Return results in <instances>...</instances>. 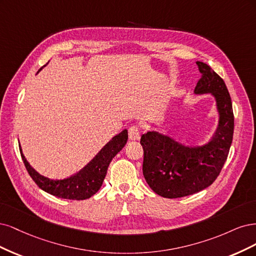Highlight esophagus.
Segmentation results:
<instances>
[{
    "mask_svg": "<svg viewBox=\"0 0 256 256\" xmlns=\"http://www.w3.org/2000/svg\"><path fill=\"white\" fill-rule=\"evenodd\" d=\"M140 138V130L136 126H130L128 128V139L130 140H138Z\"/></svg>",
    "mask_w": 256,
    "mask_h": 256,
    "instance_id": "1",
    "label": "esophagus"
}]
</instances>
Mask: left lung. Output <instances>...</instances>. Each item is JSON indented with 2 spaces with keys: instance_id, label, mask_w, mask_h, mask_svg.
<instances>
[{
  "instance_id": "left-lung-1",
  "label": "left lung",
  "mask_w": 256,
  "mask_h": 256,
  "mask_svg": "<svg viewBox=\"0 0 256 256\" xmlns=\"http://www.w3.org/2000/svg\"><path fill=\"white\" fill-rule=\"evenodd\" d=\"M196 64L202 76L194 94H210L216 100L219 120L210 142L187 146L156 130L146 132L140 139L146 183L155 194L169 199L199 192L215 182L233 140L234 114L226 83L208 64Z\"/></svg>"
}]
</instances>
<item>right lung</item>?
<instances>
[{"label":"right lung","instance_id":"right-lung-1","mask_svg":"<svg viewBox=\"0 0 256 256\" xmlns=\"http://www.w3.org/2000/svg\"><path fill=\"white\" fill-rule=\"evenodd\" d=\"M42 68H40L39 71ZM128 137V130H123L121 133L114 136L110 142L102 148L101 151L94 156V158L86 167L78 171L76 174L62 180H53L41 176L26 160L21 146H19V148L22 160L26 164L28 174L39 188L48 194L62 198V199L85 200L96 194L101 188L107 168H108L112 160L126 146Z\"/></svg>","mask_w":256,"mask_h":256}]
</instances>
